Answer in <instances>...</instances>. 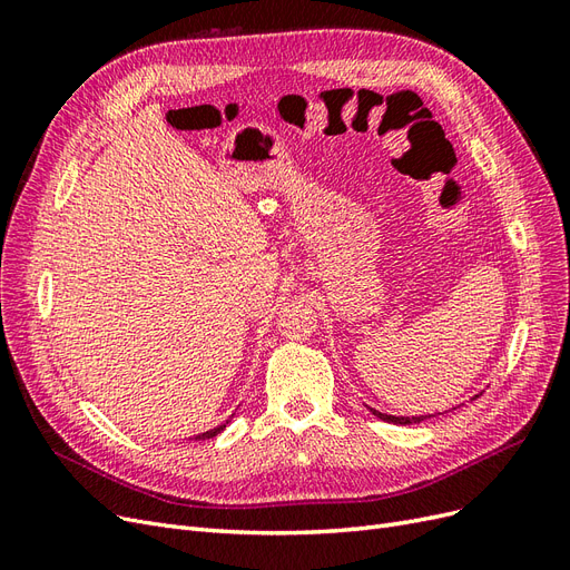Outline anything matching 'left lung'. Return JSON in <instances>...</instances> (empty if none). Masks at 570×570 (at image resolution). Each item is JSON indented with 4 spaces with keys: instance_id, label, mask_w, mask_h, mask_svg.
<instances>
[{
    "instance_id": "left-lung-1",
    "label": "left lung",
    "mask_w": 570,
    "mask_h": 570,
    "mask_svg": "<svg viewBox=\"0 0 570 570\" xmlns=\"http://www.w3.org/2000/svg\"><path fill=\"white\" fill-rule=\"evenodd\" d=\"M371 413L373 416H377L381 421H387V423H396V425H411V423H421L423 421V416H413V419H409V416H387V413H381V411H375V409H371Z\"/></svg>"
}]
</instances>
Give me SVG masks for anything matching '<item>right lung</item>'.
Returning a JSON list of instances; mask_svg holds the SVG:
<instances>
[{"label": "right lung", "instance_id": "obj_1", "mask_svg": "<svg viewBox=\"0 0 570 570\" xmlns=\"http://www.w3.org/2000/svg\"><path fill=\"white\" fill-rule=\"evenodd\" d=\"M226 423H228V421H226ZM226 423H223V425H218V428H214V430H206V433L197 435L195 440H209V438H216V435L220 433V430H223V428H226Z\"/></svg>", "mask_w": 570, "mask_h": 570}]
</instances>
